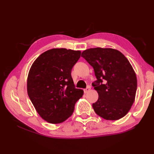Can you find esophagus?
Instances as JSON below:
<instances>
[{
  "label": "esophagus",
  "mask_w": 154,
  "mask_h": 154,
  "mask_svg": "<svg viewBox=\"0 0 154 154\" xmlns=\"http://www.w3.org/2000/svg\"><path fill=\"white\" fill-rule=\"evenodd\" d=\"M91 90V86H89V85H88L87 86V87L86 88H85L84 90V93H87V92H88V91H89Z\"/></svg>",
  "instance_id": "1"
}]
</instances>
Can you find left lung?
Here are the masks:
<instances>
[{
	"instance_id": "8db88e82",
	"label": "left lung",
	"mask_w": 154,
	"mask_h": 154,
	"mask_svg": "<svg viewBox=\"0 0 154 154\" xmlns=\"http://www.w3.org/2000/svg\"><path fill=\"white\" fill-rule=\"evenodd\" d=\"M82 57L94 69L97 80L92 86L98 100L92 104L95 112L106 120H118L127 114L137 90L136 73L128 59L111 48H91Z\"/></svg>"
}]
</instances>
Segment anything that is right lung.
<instances>
[{"label":"right lung","mask_w":154,"mask_h":154,"mask_svg":"<svg viewBox=\"0 0 154 154\" xmlns=\"http://www.w3.org/2000/svg\"><path fill=\"white\" fill-rule=\"evenodd\" d=\"M81 51L52 49L32 64L27 81V94L36 110L48 123L58 124L71 116L83 91L76 88L71 76Z\"/></svg>","instance_id":"add662e5"}]
</instances>
